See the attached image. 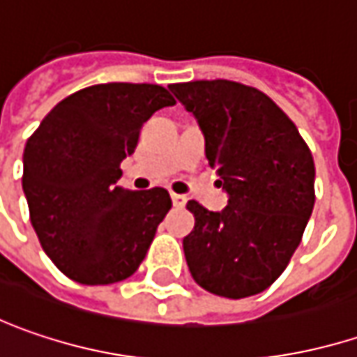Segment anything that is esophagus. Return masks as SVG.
I'll return each instance as SVG.
<instances>
[{"label":"esophagus","instance_id":"1","mask_svg":"<svg viewBox=\"0 0 357 357\" xmlns=\"http://www.w3.org/2000/svg\"><path fill=\"white\" fill-rule=\"evenodd\" d=\"M172 202H174V206H176V208H183V206L188 204V198H185V196H181V194H172Z\"/></svg>","mask_w":357,"mask_h":357}]
</instances>
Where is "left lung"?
Returning <instances> with one entry per match:
<instances>
[{
	"label": "left lung",
	"mask_w": 357,
	"mask_h": 357,
	"mask_svg": "<svg viewBox=\"0 0 357 357\" xmlns=\"http://www.w3.org/2000/svg\"><path fill=\"white\" fill-rule=\"evenodd\" d=\"M196 116L206 158L228 206L188 202L196 226L183 238L194 281L242 299L275 283L297 250L315 204V165L295 123L268 96L232 80L169 86Z\"/></svg>",
	"instance_id": "left-lung-1"
}]
</instances>
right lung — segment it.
I'll list each match as a JSON object with an SVG mask.
<instances>
[{"label": "right lung", "mask_w": 357, "mask_h": 357, "mask_svg": "<svg viewBox=\"0 0 357 357\" xmlns=\"http://www.w3.org/2000/svg\"><path fill=\"white\" fill-rule=\"evenodd\" d=\"M172 105L159 84H95L60 100L28 139L30 220L44 252L76 283H119L145 259L172 198L163 188H121L119 165L143 123Z\"/></svg>", "instance_id": "obj_1"}]
</instances>
